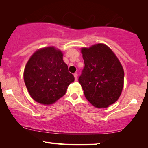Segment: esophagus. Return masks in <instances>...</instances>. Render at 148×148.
Masks as SVG:
<instances>
[{"instance_id": "obj_1", "label": "esophagus", "mask_w": 148, "mask_h": 148, "mask_svg": "<svg viewBox=\"0 0 148 148\" xmlns=\"http://www.w3.org/2000/svg\"><path fill=\"white\" fill-rule=\"evenodd\" d=\"M73 75H74V77H75V81H77V74L76 73H74L73 74Z\"/></svg>"}]
</instances>
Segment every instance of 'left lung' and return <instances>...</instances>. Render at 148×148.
<instances>
[{
    "label": "left lung",
    "instance_id": "1",
    "mask_svg": "<svg viewBox=\"0 0 148 148\" xmlns=\"http://www.w3.org/2000/svg\"><path fill=\"white\" fill-rule=\"evenodd\" d=\"M84 68L78 79L87 100L96 108H106L118 100L124 71L111 49L103 44L82 49Z\"/></svg>",
    "mask_w": 148,
    "mask_h": 148
}]
</instances>
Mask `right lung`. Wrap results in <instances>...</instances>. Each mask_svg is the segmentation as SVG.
<instances>
[{"label": "right lung", "mask_w": 148, "mask_h": 148, "mask_svg": "<svg viewBox=\"0 0 148 148\" xmlns=\"http://www.w3.org/2000/svg\"><path fill=\"white\" fill-rule=\"evenodd\" d=\"M26 88L32 98L42 104H51L65 94L75 80L62 60V53L54 47L34 52L23 73Z\"/></svg>", "instance_id": "right-lung-1"}]
</instances>
